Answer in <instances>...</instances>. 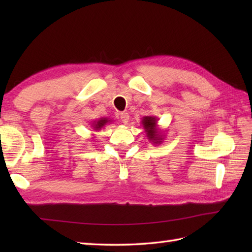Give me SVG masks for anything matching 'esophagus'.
Here are the masks:
<instances>
[{
	"instance_id": "esophagus-1",
	"label": "esophagus",
	"mask_w": 252,
	"mask_h": 252,
	"mask_svg": "<svg viewBox=\"0 0 252 252\" xmlns=\"http://www.w3.org/2000/svg\"><path fill=\"white\" fill-rule=\"evenodd\" d=\"M129 118H130V116L127 112H121L120 114V119L123 123H126L127 121H129Z\"/></svg>"
}]
</instances>
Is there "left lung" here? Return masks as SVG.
I'll use <instances>...</instances> for the list:
<instances>
[{"label":"left lung","instance_id":"left-lung-1","mask_svg":"<svg viewBox=\"0 0 252 252\" xmlns=\"http://www.w3.org/2000/svg\"><path fill=\"white\" fill-rule=\"evenodd\" d=\"M142 125L144 130H145L146 136L153 144H158L160 145L164 140V135L161 134L162 131L158 129V119L157 117L154 116H146L143 117Z\"/></svg>","mask_w":252,"mask_h":252}]
</instances>
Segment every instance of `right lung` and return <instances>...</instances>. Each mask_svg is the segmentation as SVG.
<instances>
[{
    "mask_svg": "<svg viewBox=\"0 0 252 252\" xmlns=\"http://www.w3.org/2000/svg\"><path fill=\"white\" fill-rule=\"evenodd\" d=\"M109 122H111V119H108V118L103 117V118H99L97 121H94L92 125H91V126H92V129L94 131H99L101 127L105 126L107 123H109Z\"/></svg>",
    "mask_w": 252,
    "mask_h": 252,
    "instance_id": "obj_1",
    "label": "right lung"
}]
</instances>
